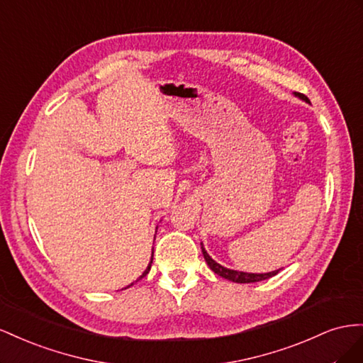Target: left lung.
<instances>
[{
    "instance_id": "left-lung-1",
    "label": "left lung",
    "mask_w": 363,
    "mask_h": 363,
    "mask_svg": "<svg viewBox=\"0 0 363 363\" xmlns=\"http://www.w3.org/2000/svg\"><path fill=\"white\" fill-rule=\"evenodd\" d=\"M295 96L299 97L301 100H304L306 103H310V100L304 94H301V92H295ZM201 250H202L205 262H206V264L210 266L211 271L214 274H217V275H220L225 279H230V281H233V283H257V281H263V279L271 278V277L277 275L279 271H281V269H278V271H272V272H267V274H247V272H240V271H233V269L223 267L222 264L214 262L213 258L208 255V252L205 251V247H203L202 243H201Z\"/></svg>"
}]
</instances>
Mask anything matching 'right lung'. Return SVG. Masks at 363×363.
Segmentation results:
<instances>
[{"label": "right lung", "mask_w": 363, "mask_h": 363, "mask_svg": "<svg viewBox=\"0 0 363 363\" xmlns=\"http://www.w3.org/2000/svg\"><path fill=\"white\" fill-rule=\"evenodd\" d=\"M152 257H153V255H152ZM152 260H153V258H150V263H149V266H147V267H146V271H144V272H143V275H141V277H140V278H138V279H141V278H143V277H146V275H147V274H149V271H150V266H152ZM138 279H137V281H138ZM132 284H133V283H132ZM132 284H129V286H128V287H130V286H132ZM128 287H124V289H128Z\"/></svg>", "instance_id": "1"}]
</instances>
